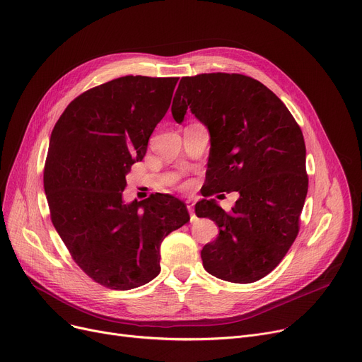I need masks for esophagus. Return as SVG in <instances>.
I'll return each mask as SVG.
<instances>
[{
	"mask_svg": "<svg viewBox=\"0 0 362 362\" xmlns=\"http://www.w3.org/2000/svg\"><path fill=\"white\" fill-rule=\"evenodd\" d=\"M186 207H187V211H189V214H191V222H192V220L195 218V213H194V201L187 199V201H186Z\"/></svg>",
	"mask_w": 362,
	"mask_h": 362,
	"instance_id": "1",
	"label": "esophagus"
}]
</instances>
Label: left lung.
<instances>
[{"instance_id": "1", "label": "left lung", "mask_w": 362, "mask_h": 362, "mask_svg": "<svg viewBox=\"0 0 362 362\" xmlns=\"http://www.w3.org/2000/svg\"><path fill=\"white\" fill-rule=\"evenodd\" d=\"M187 107L211 137L204 197L240 194L230 211L214 199L197 202L195 214L218 226V237L201 250L204 269L237 284L259 281L300 229L309 183L303 133L274 91L241 74L183 76L171 106L176 122Z\"/></svg>"}]
</instances>
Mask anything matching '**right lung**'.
<instances>
[{
    "mask_svg": "<svg viewBox=\"0 0 362 362\" xmlns=\"http://www.w3.org/2000/svg\"><path fill=\"white\" fill-rule=\"evenodd\" d=\"M177 76L127 75L75 98L52 132L44 191L71 257L98 284L132 290L160 274V245L189 222L183 201L151 194L122 202L125 175L142 161Z\"/></svg>",
    "mask_w": 362,
    "mask_h": 362,
    "instance_id": "add662e5",
    "label": "right lung"
}]
</instances>
